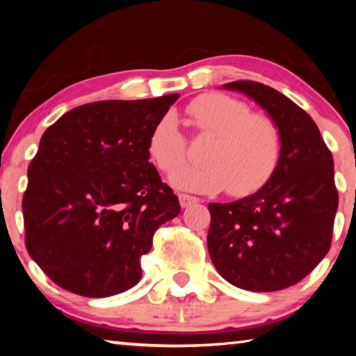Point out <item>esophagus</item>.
<instances>
[{
  "label": "esophagus",
  "instance_id": "esophagus-1",
  "mask_svg": "<svg viewBox=\"0 0 356 356\" xmlns=\"http://www.w3.org/2000/svg\"><path fill=\"white\" fill-rule=\"evenodd\" d=\"M179 201H180V206H182L184 209H186V207H190V206H193V204H196L197 201V197H195V196H190V195H179Z\"/></svg>",
  "mask_w": 356,
  "mask_h": 356
}]
</instances>
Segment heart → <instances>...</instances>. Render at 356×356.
<instances>
[{
    "label": "heart",
    "instance_id": "obj_1",
    "mask_svg": "<svg viewBox=\"0 0 356 356\" xmlns=\"http://www.w3.org/2000/svg\"><path fill=\"white\" fill-rule=\"evenodd\" d=\"M193 134L210 138L202 166L180 168L186 141L176 118L166 114L150 130L147 149L160 171L171 172L172 186L195 193L248 196L268 182L280 165L281 134L273 119L225 94H204L186 106Z\"/></svg>",
    "mask_w": 356,
    "mask_h": 356
}]
</instances>
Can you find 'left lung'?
<instances>
[{
  "mask_svg": "<svg viewBox=\"0 0 356 356\" xmlns=\"http://www.w3.org/2000/svg\"><path fill=\"white\" fill-rule=\"evenodd\" d=\"M262 106L281 134V159L254 195L210 202L209 254L232 286L275 292L297 284L327 256L337 210L334 163L312 118L276 89L232 81Z\"/></svg>",
  "mask_w": 356,
  "mask_h": 356,
  "instance_id": "1",
  "label": "left lung"
}]
</instances>
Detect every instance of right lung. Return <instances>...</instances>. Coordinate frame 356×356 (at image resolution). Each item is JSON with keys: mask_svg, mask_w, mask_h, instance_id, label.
Returning a JSON list of instances; mask_svg holds the SVG:
<instances>
[{"mask_svg": "<svg viewBox=\"0 0 356 356\" xmlns=\"http://www.w3.org/2000/svg\"><path fill=\"white\" fill-rule=\"evenodd\" d=\"M177 99L92 102L42 135L23 195L25 243L59 287L102 298L140 282L155 231L180 213L147 149Z\"/></svg>", "mask_w": 356, "mask_h": 356, "instance_id": "right-lung-1", "label": "right lung"}]
</instances>
